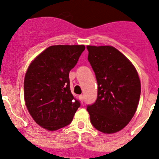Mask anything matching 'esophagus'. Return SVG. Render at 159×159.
Here are the masks:
<instances>
[{"mask_svg": "<svg viewBox=\"0 0 159 159\" xmlns=\"http://www.w3.org/2000/svg\"><path fill=\"white\" fill-rule=\"evenodd\" d=\"M79 99H80V100L81 101V102H84V95H79Z\"/></svg>", "mask_w": 159, "mask_h": 159, "instance_id": "obj_1", "label": "esophagus"}]
</instances>
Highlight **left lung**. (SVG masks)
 Returning <instances> with one entry per match:
<instances>
[{
  "mask_svg": "<svg viewBox=\"0 0 159 159\" xmlns=\"http://www.w3.org/2000/svg\"><path fill=\"white\" fill-rule=\"evenodd\" d=\"M87 48L98 84L96 100L87 107L90 120L102 133H116L128 124L137 110L139 77L134 65L116 48L88 45Z\"/></svg>",
  "mask_w": 159,
  "mask_h": 159,
  "instance_id": "1",
  "label": "left lung"
}]
</instances>
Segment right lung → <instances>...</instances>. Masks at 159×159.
Wrapping results in <instances>:
<instances>
[{"mask_svg":"<svg viewBox=\"0 0 159 159\" xmlns=\"http://www.w3.org/2000/svg\"><path fill=\"white\" fill-rule=\"evenodd\" d=\"M84 45H53L35 58L24 81L25 105L34 121L57 130L72 121L80 102L70 90L69 72Z\"/></svg>","mask_w":159,"mask_h":159,"instance_id":"right-lung-1","label":"right lung"}]
</instances>
